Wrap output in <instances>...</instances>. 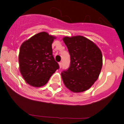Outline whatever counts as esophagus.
<instances>
[{
	"label": "esophagus",
	"instance_id": "34e87169",
	"mask_svg": "<svg viewBox=\"0 0 124 124\" xmlns=\"http://www.w3.org/2000/svg\"><path fill=\"white\" fill-rule=\"evenodd\" d=\"M59 68H62V62H59Z\"/></svg>",
	"mask_w": 124,
	"mask_h": 124
}]
</instances>
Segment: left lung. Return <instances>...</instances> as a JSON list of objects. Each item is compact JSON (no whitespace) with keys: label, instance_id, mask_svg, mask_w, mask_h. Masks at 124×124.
Segmentation results:
<instances>
[{"label":"left lung","instance_id":"1","mask_svg":"<svg viewBox=\"0 0 124 124\" xmlns=\"http://www.w3.org/2000/svg\"><path fill=\"white\" fill-rule=\"evenodd\" d=\"M71 57L70 66L61 73L65 86L71 92L87 91L97 80L102 66L101 50L89 39L77 35L63 37Z\"/></svg>","mask_w":124,"mask_h":124}]
</instances>
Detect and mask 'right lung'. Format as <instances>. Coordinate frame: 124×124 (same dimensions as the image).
<instances>
[{
    "mask_svg": "<svg viewBox=\"0 0 124 124\" xmlns=\"http://www.w3.org/2000/svg\"><path fill=\"white\" fill-rule=\"evenodd\" d=\"M56 37L42 32L24 41L20 48V71L27 83L41 87L59 68L52 54V44Z\"/></svg>",
    "mask_w": 124,
    "mask_h": 124,
    "instance_id": "obj_1",
    "label": "right lung"
}]
</instances>
